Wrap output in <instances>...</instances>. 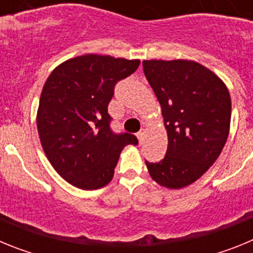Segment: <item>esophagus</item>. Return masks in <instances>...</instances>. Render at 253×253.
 <instances>
[{"label": "esophagus", "mask_w": 253, "mask_h": 253, "mask_svg": "<svg viewBox=\"0 0 253 253\" xmlns=\"http://www.w3.org/2000/svg\"><path fill=\"white\" fill-rule=\"evenodd\" d=\"M137 137H138V140H139V142H142L143 138H144V129H142V130L138 131Z\"/></svg>", "instance_id": "1"}]
</instances>
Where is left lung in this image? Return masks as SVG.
Here are the masks:
<instances>
[{"label": "left lung", "mask_w": 253, "mask_h": 253, "mask_svg": "<svg viewBox=\"0 0 253 253\" xmlns=\"http://www.w3.org/2000/svg\"><path fill=\"white\" fill-rule=\"evenodd\" d=\"M169 137L166 156L146 161L161 186L182 189L202 177L222 152L231 124V96L210 69L185 59L143 60Z\"/></svg>", "instance_id": "left-lung-1"}]
</instances>
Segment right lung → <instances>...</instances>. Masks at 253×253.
<instances>
[{
  "instance_id": "obj_1",
  "label": "right lung",
  "mask_w": 253,
  "mask_h": 253,
  "mask_svg": "<svg viewBox=\"0 0 253 253\" xmlns=\"http://www.w3.org/2000/svg\"><path fill=\"white\" fill-rule=\"evenodd\" d=\"M139 60L86 54L50 73L42 91L38 133L51 166L82 190L104 187L114 176L120 152L138 144L135 135L111 130L107 105L119 81L137 71Z\"/></svg>"
}]
</instances>
